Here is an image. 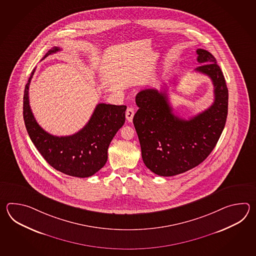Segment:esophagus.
<instances>
[{
  "mask_svg": "<svg viewBox=\"0 0 256 256\" xmlns=\"http://www.w3.org/2000/svg\"><path fill=\"white\" fill-rule=\"evenodd\" d=\"M126 119L127 120L130 122L132 120V118H134V110L132 108H128L127 110H126Z\"/></svg>",
  "mask_w": 256,
  "mask_h": 256,
  "instance_id": "1",
  "label": "esophagus"
}]
</instances>
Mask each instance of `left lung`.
Wrapping results in <instances>:
<instances>
[{
    "label": "left lung",
    "instance_id": "8db88e82",
    "mask_svg": "<svg viewBox=\"0 0 256 256\" xmlns=\"http://www.w3.org/2000/svg\"><path fill=\"white\" fill-rule=\"evenodd\" d=\"M195 70L210 78L214 102L190 120L173 114L166 90L146 88L137 93L139 107L134 124L147 168L162 176H172L194 168L212 152L222 132L228 114V88L222 71L212 54L196 49Z\"/></svg>",
    "mask_w": 256,
    "mask_h": 256
}]
</instances>
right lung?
<instances>
[{
  "label": "right lung",
  "mask_w": 256,
  "mask_h": 256,
  "mask_svg": "<svg viewBox=\"0 0 256 256\" xmlns=\"http://www.w3.org/2000/svg\"><path fill=\"white\" fill-rule=\"evenodd\" d=\"M54 46L44 54L60 51ZM36 70L26 85L22 114L30 139L46 161L54 169L76 178H88L102 168L108 159V148L116 132L126 122V105L100 104L87 124L68 136L50 134L39 126L29 105V85Z\"/></svg>",
  "instance_id": "obj_1"
}]
</instances>
